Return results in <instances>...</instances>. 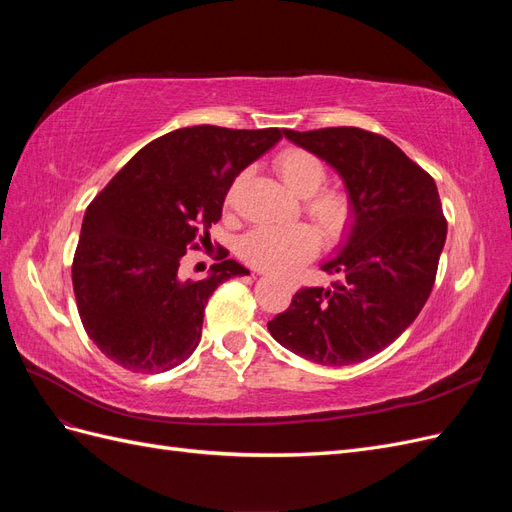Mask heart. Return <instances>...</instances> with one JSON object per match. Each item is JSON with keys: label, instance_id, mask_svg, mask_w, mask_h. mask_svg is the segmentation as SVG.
<instances>
[{"label": "heart", "instance_id": "1", "mask_svg": "<svg viewBox=\"0 0 512 512\" xmlns=\"http://www.w3.org/2000/svg\"><path fill=\"white\" fill-rule=\"evenodd\" d=\"M277 175L288 188L305 198V211L327 237H337L350 220V200L339 190H320L327 179V168L312 151L290 147L275 158ZM241 177L232 185L228 200L235 196ZM318 250V232L307 224L256 226L239 243V254L252 267L288 273Z\"/></svg>", "mask_w": 512, "mask_h": 512}]
</instances>
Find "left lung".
Returning a JSON list of instances; mask_svg holds the SVG:
<instances>
[{
  "label": "left lung",
  "mask_w": 512,
  "mask_h": 512,
  "mask_svg": "<svg viewBox=\"0 0 512 512\" xmlns=\"http://www.w3.org/2000/svg\"><path fill=\"white\" fill-rule=\"evenodd\" d=\"M284 136L337 170L352 222L339 252L322 262L337 282L301 288L269 333L312 363H361L393 344L429 299L446 241L436 181L389 138L361 128Z\"/></svg>",
  "instance_id": "left-lung-1"
}]
</instances>
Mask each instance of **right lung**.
<instances>
[{
	"label": "right lung",
	"mask_w": 512,
	"mask_h": 512,
	"mask_svg": "<svg viewBox=\"0 0 512 512\" xmlns=\"http://www.w3.org/2000/svg\"><path fill=\"white\" fill-rule=\"evenodd\" d=\"M282 134L218 126L168 132L138 151L87 207L72 286L89 339L113 363L160 374L190 359L213 290L250 271L222 260L194 282L179 275V262L185 250L209 241L232 181Z\"/></svg>",
	"instance_id": "1"
}]
</instances>
